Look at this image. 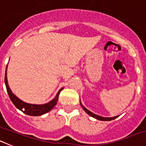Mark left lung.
<instances>
[{
	"label": "left lung",
	"instance_id": "obj_1",
	"mask_svg": "<svg viewBox=\"0 0 146 146\" xmlns=\"http://www.w3.org/2000/svg\"><path fill=\"white\" fill-rule=\"evenodd\" d=\"M80 105H81V106H82V109H83V110H85V112H86V113H87L89 115H91V117H93V118H96V119H97V120H99V121H112V120L115 119V118H118V117L119 116V115H117V116L112 117V118H106V117L99 116V115H96V114H94V113H91V111H89L88 110L86 109V108H85V107L83 106V105H82V103H81V102H80Z\"/></svg>",
	"mask_w": 146,
	"mask_h": 146
}]
</instances>
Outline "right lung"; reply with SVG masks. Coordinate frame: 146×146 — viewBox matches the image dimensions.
<instances>
[{"label": "right lung", "instance_id": "right-lung-1", "mask_svg": "<svg viewBox=\"0 0 146 146\" xmlns=\"http://www.w3.org/2000/svg\"><path fill=\"white\" fill-rule=\"evenodd\" d=\"M6 69H7V67L6 69V73H5V84H6V90H7V93L9 94V96L11 101L12 102V103L15 105L17 109H19L20 110L23 111V113H25L26 115H31V116H38V115H42L45 114V113L50 112L54 107L56 105L58 101V96L60 92L61 91V90H63L64 88H62L59 90V91L58 92V94H56L55 97L52 100H51L50 102H49L47 104H28V103L24 102L22 100H20V99H18L15 94L11 92V89H10L9 84H8L7 81V73H6ZM24 109V110L23 111L22 110Z\"/></svg>", "mask_w": 146, "mask_h": 146}]
</instances>
